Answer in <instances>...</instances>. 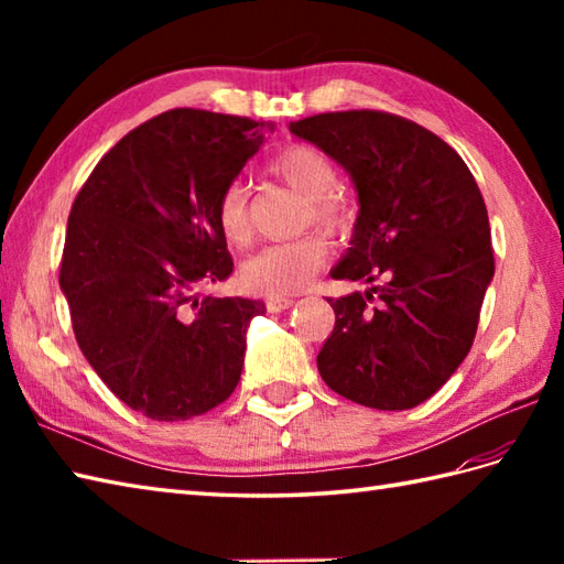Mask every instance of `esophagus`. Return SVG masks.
<instances>
[{"instance_id":"esophagus-1","label":"esophagus","mask_w":564,"mask_h":564,"mask_svg":"<svg viewBox=\"0 0 564 564\" xmlns=\"http://www.w3.org/2000/svg\"><path fill=\"white\" fill-rule=\"evenodd\" d=\"M295 301H291V297H279V295H271L267 297V310L269 313H283V310L293 307Z\"/></svg>"}]
</instances>
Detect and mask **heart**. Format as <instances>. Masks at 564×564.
Masks as SVG:
<instances>
[{
	"instance_id": "heart-1",
	"label": "heart",
	"mask_w": 564,
	"mask_h": 564,
	"mask_svg": "<svg viewBox=\"0 0 564 564\" xmlns=\"http://www.w3.org/2000/svg\"><path fill=\"white\" fill-rule=\"evenodd\" d=\"M271 172L297 196L307 200V213L313 223L327 230H341L349 223V206L334 194L337 170L315 148L291 145L271 160ZM215 220L227 242L242 247L249 242L251 227L247 215V191L242 184H227L215 203ZM329 259V247L319 235H305L259 249L242 267L249 289L269 295H293L305 291L315 281L319 269Z\"/></svg>"
}]
</instances>
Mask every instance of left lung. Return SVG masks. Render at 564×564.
Wrapping results in <instances>:
<instances>
[{"mask_svg": "<svg viewBox=\"0 0 564 564\" xmlns=\"http://www.w3.org/2000/svg\"><path fill=\"white\" fill-rule=\"evenodd\" d=\"M289 128L354 182L358 218L332 279L370 283L327 297L337 322L317 356L319 376L356 404L412 410L470 351L492 283L480 188L458 152L400 116L337 111Z\"/></svg>", "mask_w": 564, "mask_h": 564, "instance_id": "left-lung-1", "label": "left lung"}]
</instances>
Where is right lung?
Instances as JSON below:
<instances>
[{"instance_id": "1", "label": "right lung", "mask_w": 564, "mask_h": 564, "mask_svg": "<svg viewBox=\"0 0 564 564\" xmlns=\"http://www.w3.org/2000/svg\"><path fill=\"white\" fill-rule=\"evenodd\" d=\"M271 123L174 109L116 142L72 203L59 267L72 329L97 376L158 422L235 392L247 329L267 305L198 297L232 273L215 203Z\"/></svg>"}]
</instances>
